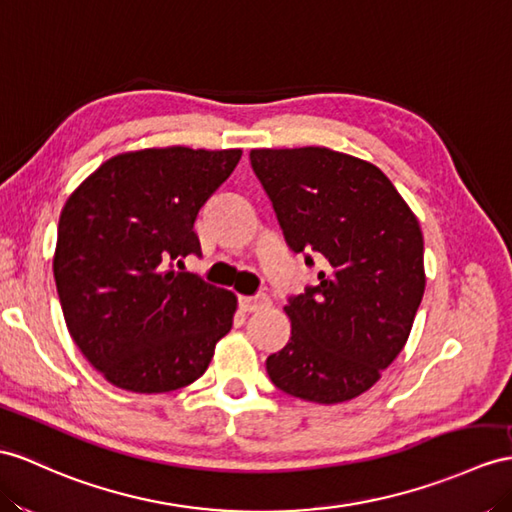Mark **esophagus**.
Wrapping results in <instances>:
<instances>
[{
    "label": "esophagus",
    "mask_w": 512,
    "mask_h": 512,
    "mask_svg": "<svg viewBox=\"0 0 512 512\" xmlns=\"http://www.w3.org/2000/svg\"><path fill=\"white\" fill-rule=\"evenodd\" d=\"M239 306L243 313H256V310H263L269 306L267 295H254V297H239Z\"/></svg>",
    "instance_id": "obj_1"
}]
</instances>
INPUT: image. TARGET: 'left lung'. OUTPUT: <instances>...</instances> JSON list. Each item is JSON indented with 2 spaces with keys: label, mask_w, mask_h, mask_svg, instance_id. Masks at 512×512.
<instances>
[{
  "label": "left lung",
  "mask_w": 512,
  "mask_h": 512,
  "mask_svg": "<svg viewBox=\"0 0 512 512\" xmlns=\"http://www.w3.org/2000/svg\"><path fill=\"white\" fill-rule=\"evenodd\" d=\"M252 169L293 252L323 263L291 297V341L267 358L280 391L315 404L363 395L404 350L426 289L423 234L393 182L328 147L252 149Z\"/></svg>",
  "instance_id": "1"
}]
</instances>
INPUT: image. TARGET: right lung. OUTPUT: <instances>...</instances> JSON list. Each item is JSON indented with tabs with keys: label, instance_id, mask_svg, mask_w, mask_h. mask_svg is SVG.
I'll list each match as a JSON object with an SVG mask.
<instances>
[{
	"label": "right lung",
	"instance_id": "obj_1",
	"mask_svg": "<svg viewBox=\"0 0 512 512\" xmlns=\"http://www.w3.org/2000/svg\"><path fill=\"white\" fill-rule=\"evenodd\" d=\"M241 154L182 145L117 154L62 208L54 252L62 315L84 358L119 389H182L230 332L236 295L176 271L173 260L199 254V208Z\"/></svg>",
	"mask_w": 512,
	"mask_h": 512
}]
</instances>
